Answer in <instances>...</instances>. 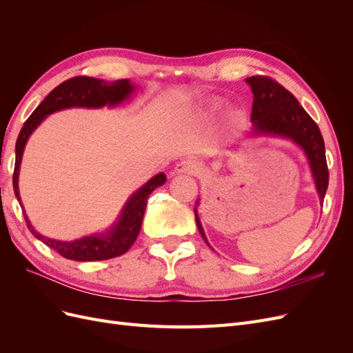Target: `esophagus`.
Returning <instances> with one entry per match:
<instances>
[{"mask_svg":"<svg viewBox=\"0 0 353 353\" xmlns=\"http://www.w3.org/2000/svg\"><path fill=\"white\" fill-rule=\"evenodd\" d=\"M201 170V165L196 160H183L179 162L175 169H174V175H181V174H190V175H196Z\"/></svg>","mask_w":353,"mask_h":353,"instance_id":"esophagus-1","label":"esophagus"}]
</instances>
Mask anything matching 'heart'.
<instances>
[{
	"instance_id": "b5f03b06",
	"label": "heart",
	"mask_w": 353,
	"mask_h": 353,
	"mask_svg": "<svg viewBox=\"0 0 353 353\" xmlns=\"http://www.w3.org/2000/svg\"><path fill=\"white\" fill-rule=\"evenodd\" d=\"M215 110H216L215 104H205V105H200L194 116L197 121H208L209 117L215 113Z\"/></svg>"
}]
</instances>
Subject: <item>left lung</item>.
<instances>
[{
  "label": "left lung",
  "instance_id": "left-lung-1",
  "mask_svg": "<svg viewBox=\"0 0 353 353\" xmlns=\"http://www.w3.org/2000/svg\"><path fill=\"white\" fill-rule=\"evenodd\" d=\"M253 92L250 137H279L293 141L301 147L315 183L319 201H324L328 187V168L325 160V145L321 131L311 116L306 113L292 92L280 83L266 77H250L245 79ZM200 199L196 201L194 216L199 232L210 248L205 230L197 213ZM212 249V248H210Z\"/></svg>",
  "mask_w": 353,
  "mask_h": 353
}]
</instances>
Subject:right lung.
<instances>
[{
    "mask_svg": "<svg viewBox=\"0 0 353 353\" xmlns=\"http://www.w3.org/2000/svg\"><path fill=\"white\" fill-rule=\"evenodd\" d=\"M137 85L130 79H119L108 82L104 79L77 77L60 83L59 87L52 90L44 99L38 108L29 116L16 141V163L13 174V188L14 194L22 205V199L19 193V172L20 163L25 152V145L41 122L47 116L54 112H60L72 108H85V109H101L104 105L108 108H117L126 100L131 99L135 92ZM166 183V175L160 172L150 178L147 183L134 191L123 205L119 216L113 222V225L103 232H95L91 236H85L73 241H61L48 239L39 234L26 215L23 208V215L29 231L52 250L60 253L63 258L78 262H92V261H105L121 256L130 250L138 234L141 230L144 210L147 205V199L153 191Z\"/></svg>",
    "mask_w": 353,
    "mask_h": 353,
    "instance_id": "obj_1",
    "label": "right lung"
}]
</instances>
